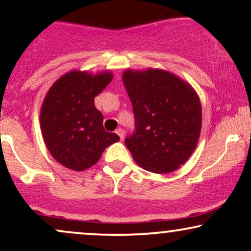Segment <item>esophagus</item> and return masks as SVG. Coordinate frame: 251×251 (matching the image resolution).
Returning a JSON list of instances; mask_svg holds the SVG:
<instances>
[{
	"mask_svg": "<svg viewBox=\"0 0 251 251\" xmlns=\"http://www.w3.org/2000/svg\"><path fill=\"white\" fill-rule=\"evenodd\" d=\"M116 133L118 134V135H119V137H120V139H124V129L123 128H118L117 129V131H116Z\"/></svg>",
	"mask_w": 251,
	"mask_h": 251,
	"instance_id": "obj_1",
	"label": "esophagus"
}]
</instances>
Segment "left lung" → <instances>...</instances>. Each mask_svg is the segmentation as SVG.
Returning <instances> with one entry per match:
<instances>
[{
    "label": "left lung",
    "mask_w": 251,
    "mask_h": 251,
    "mask_svg": "<svg viewBox=\"0 0 251 251\" xmlns=\"http://www.w3.org/2000/svg\"><path fill=\"white\" fill-rule=\"evenodd\" d=\"M123 81L134 116L126 148L140 168L154 174L175 171L189 159L200 138L198 96L191 86L162 70H128Z\"/></svg>",
    "instance_id": "1"
}]
</instances>
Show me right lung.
I'll use <instances>...</instances> for the list:
<instances>
[{
    "mask_svg": "<svg viewBox=\"0 0 251 251\" xmlns=\"http://www.w3.org/2000/svg\"><path fill=\"white\" fill-rule=\"evenodd\" d=\"M112 74L92 75L70 72L54 82L41 107V131L54 159L66 168L82 171L94 165L119 135L103 128V117L94 98L111 82Z\"/></svg>",
    "mask_w": 251,
    "mask_h": 251,
    "instance_id": "1",
    "label": "right lung"
}]
</instances>
